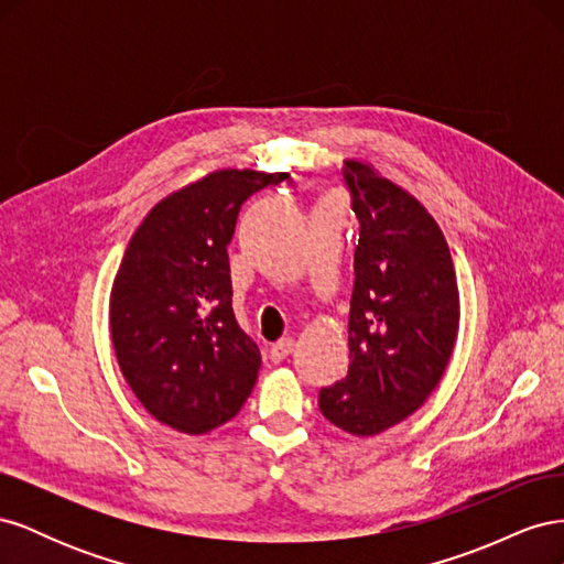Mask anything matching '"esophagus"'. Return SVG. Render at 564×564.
Segmentation results:
<instances>
[{"instance_id":"esophagus-1","label":"esophagus","mask_w":564,"mask_h":564,"mask_svg":"<svg viewBox=\"0 0 564 564\" xmlns=\"http://www.w3.org/2000/svg\"><path fill=\"white\" fill-rule=\"evenodd\" d=\"M292 352H294V338H289V336H286V338H280L278 344L270 348V360H272V362H282V360H286V357L292 355Z\"/></svg>"}]
</instances>
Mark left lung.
Listing matches in <instances>:
<instances>
[{
  "instance_id": "left-lung-1",
  "label": "left lung",
  "mask_w": 564,
  "mask_h": 564,
  "mask_svg": "<svg viewBox=\"0 0 564 564\" xmlns=\"http://www.w3.org/2000/svg\"><path fill=\"white\" fill-rule=\"evenodd\" d=\"M360 220L348 319V377L319 390L322 416L377 435L412 416L445 373L458 332V286L445 235L423 204L346 160Z\"/></svg>"
}]
</instances>
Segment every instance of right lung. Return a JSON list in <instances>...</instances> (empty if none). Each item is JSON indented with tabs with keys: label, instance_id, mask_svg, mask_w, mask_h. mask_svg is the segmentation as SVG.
Here are the masks:
<instances>
[{
	"label": "right lung",
	"instance_id": "add662e5",
	"mask_svg": "<svg viewBox=\"0 0 564 564\" xmlns=\"http://www.w3.org/2000/svg\"><path fill=\"white\" fill-rule=\"evenodd\" d=\"M289 174L220 169L158 202L112 282L110 336L129 388L169 429L202 435L240 412L261 369L232 313L228 245L242 204Z\"/></svg>",
	"mask_w": 564,
	"mask_h": 564
}]
</instances>
